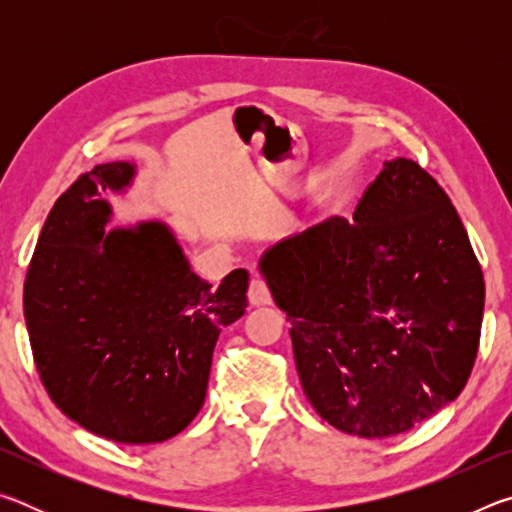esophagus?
Returning a JSON list of instances; mask_svg holds the SVG:
<instances>
[{
    "label": "esophagus",
    "mask_w": 512,
    "mask_h": 512,
    "mask_svg": "<svg viewBox=\"0 0 512 512\" xmlns=\"http://www.w3.org/2000/svg\"><path fill=\"white\" fill-rule=\"evenodd\" d=\"M248 300H250V305H253V307H266V305H271V302H273L271 289H268V284L262 280V277H253V280H250Z\"/></svg>",
    "instance_id": "1"
}]
</instances>
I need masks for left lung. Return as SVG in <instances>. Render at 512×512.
<instances>
[{"label":"left lung","instance_id":"obj_1","mask_svg":"<svg viewBox=\"0 0 512 512\" xmlns=\"http://www.w3.org/2000/svg\"><path fill=\"white\" fill-rule=\"evenodd\" d=\"M287 311L302 391L361 438L454 402L479 350L485 284L449 196L418 162H384L352 221L332 216L259 259Z\"/></svg>","mask_w":512,"mask_h":512}]
</instances>
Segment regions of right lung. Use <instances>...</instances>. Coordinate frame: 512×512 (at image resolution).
<instances>
[{
    "mask_svg": "<svg viewBox=\"0 0 512 512\" xmlns=\"http://www.w3.org/2000/svg\"><path fill=\"white\" fill-rule=\"evenodd\" d=\"M135 164L83 173L51 207L24 282L42 384L69 420L126 445L162 443L205 402L221 329L244 316L248 271L212 287L160 221L106 232L108 192Z\"/></svg>",
    "mask_w": 512,
    "mask_h": 512,
    "instance_id": "right-lung-1",
    "label": "right lung"
}]
</instances>
